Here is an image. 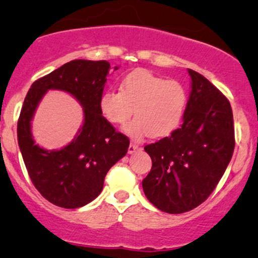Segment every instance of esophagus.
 <instances>
[{"label":"esophagus","instance_id":"obj_1","mask_svg":"<svg viewBox=\"0 0 258 258\" xmlns=\"http://www.w3.org/2000/svg\"><path fill=\"white\" fill-rule=\"evenodd\" d=\"M138 149H139V146H138V144H136V143H130V147H128V154H133V153H136V152H137Z\"/></svg>","mask_w":258,"mask_h":258}]
</instances>
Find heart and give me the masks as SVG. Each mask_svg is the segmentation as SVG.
Wrapping results in <instances>:
<instances>
[{
  "instance_id": "heart-1",
  "label": "heart",
  "mask_w": 258,
  "mask_h": 258,
  "mask_svg": "<svg viewBox=\"0 0 258 258\" xmlns=\"http://www.w3.org/2000/svg\"><path fill=\"white\" fill-rule=\"evenodd\" d=\"M185 88L177 81H167L149 72H136L127 75L120 85V91L103 92L99 109L103 116L112 123H125L122 131L132 139L150 135L164 137L177 127L186 106Z\"/></svg>"
}]
</instances>
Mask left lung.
Returning a JSON list of instances; mask_svg holds the SVG:
<instances>
[{"label":"left lung","mask_w":258,"mask_h":258,"mask_svg":"<svg viewBox=\"0 0 258 258\" xmlns=\"http://www.w3.org/2000/svg\"><path fill=\"white\" fill-rule=\"evenodd\" d=\"M190 94L183 122L171 136L144 147L152 170L142 185L167 214H183L214 191L233 156L234 121L228 100L199 73L188 69Z\"/></svg>","instance_id":"left-lung-1"}]
</instances>
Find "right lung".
Wrapping results in <instances>:
<instances>
[{
  "label": "right lung",
  "mask_w": 258,
  "mask_h": 258,
  "mask_svg": "<svg viewBox=\"0 0 258 258\" xmlns=\"http://www.w3.org/2000/svg\"><path fill=\"white\" fill-rule=\"evenodd\" d=\"M109 70L105 60L69 61L31 85L20 111L18 144L31 182L44 199L64 209H78L96 199L105 174L128 149V138L115 131L99 109ZM49 89L69 93L84 110V121L73 141L53 151L36 145L31 132L37 106Z\"/></svg>",
  "instance_id": "add662e5"
}]
</instances>
